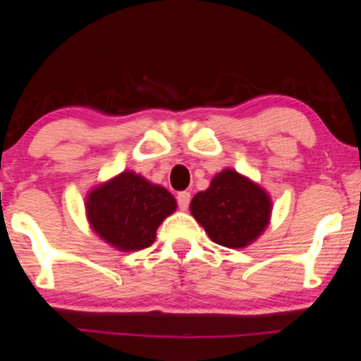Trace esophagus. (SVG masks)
<instances>
[{
    "instance_id": "34e87169",
    "label": "esophagus",
    "mask_w": 361,
    "mask_h": 361,
    "mask_svg": "<svg viewBox=\"0 0 361 361\" xmlns=\"http://www.w3.org/2000/svg\"><path fill=\"white\" fill-rule=\"evenodd\" d=\"M189 204H190V192H179L177 194V205H179L180 210H187L189 209Z\"/></svg>"
}]
</instances>
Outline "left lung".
I'll use <instances>...</instances> for the list:
<instances>
[{
    "label": "left lung",
    "instance_id": "8db88e82",
    "mask_svg": "<svg viewBox=\"0 0 361 361\" xmlns=\"http://www.w3.org/2000/svg\"><path fill=\"white\" fill-rule=\"evenodd\" d=\"M190 212L216 245L243 248L268 225L271 200L250 179L225 169L212 179L209 189L192 199Z\"/></svg>",
    "mask_w": 361,
    "mask_h": 361
}]
</instances>
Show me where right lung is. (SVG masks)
<instances>
[{
  "label": "right lung",
  "instance_id": "right-lung-1",
  "mask_svg": "<svg viewBox=\"0 0 361 361\" xmlns=\"http://www.w3.org/2000/svg\"><path fill=\"white\" fill-rule=\"evenodd\" d=\"M87 216L95 233L121 251L154 243L161 221L176 210V199L135 172H123L87 197Z\"/></svg>",
  "mask_w": 361,
  "mask_h": 361
}]
</instances>
